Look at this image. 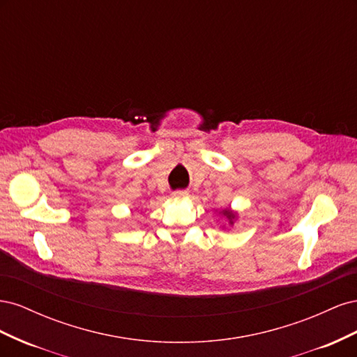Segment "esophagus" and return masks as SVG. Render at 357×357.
Segmentation results:
<instances>
[{
  "label": "esophagus",
  "instance_id": "esophagus-1",
  "mask_svg": "<svg viewBox=\"0 0 357 357\" xmlns=\"http://www.w3.org/2000/svg\"><path fill=\"white\" fill-rule=\"evenodd\" d=\"M189 193L186 190H174L172 192V198L174 199H181V198H186Z\"/></svg>",
  "mask_w": 357,
  "mask_h": 357
}]
</instances>
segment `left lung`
Instances as JSON below:
<instances>
[{"mask_svg":"<svg viewBox=\"0 0 357 357\" xmlns=\"http://www.w3.org/2000/svg\"><path fill=\"white\" fill-rule=\"evenodd\" d=\"M223 214H225V215H226V218H228V219H229V222L232 223V220L235 219V214H234L232 211H229V210H225V211H223Z\"/></svg>","mask_w":357,"mask_h":357,"instance_id":"8db88e82","label":"left lung"}]
</instances>
